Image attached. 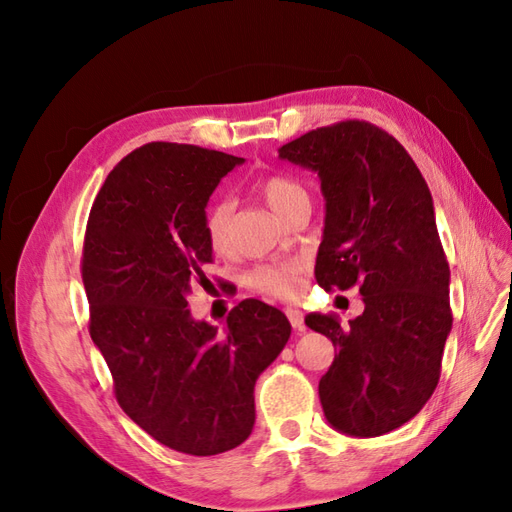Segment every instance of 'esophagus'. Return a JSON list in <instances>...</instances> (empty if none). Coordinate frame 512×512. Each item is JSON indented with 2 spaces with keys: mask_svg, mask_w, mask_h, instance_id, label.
<instances>
[{
  "mask_svg": "<svg viewBox=\"0 0 512 512\" xmlns=\"http://www.w3.org/2000/svg\"><path fill=\"white\" fill-rule=\"evenodd\" d=\"M285 313H287V319H289L291 326H294L296 330H304V315H302L300 309H291V306H289Z\"/></svg>",
  "mask_w": 512,
  "mask_h": 512,
  "instance_id": "1",
  "label": "esophagus"
}]
</instances>
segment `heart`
<instances>
[{"mask_svg": "<svg viewBox=\"0 0 512 512\" xmlns=\"http://www.w3.org/2000/svg\"><path fill=\"white\" fill-rule=\"evenodd\" d=\"M257 193L266 206L285 218L298 201L306 197L304 186L285 173H270L257 182ZM208 244L214 253H229L233 246V201L221 199L203 218ZM304 264L302 261H276V264L257 266L248 274V285L255 291L276 300H298L304 291Z\"/></svg>", "mask_w": 512, "mask_h": 512, "instance_id": "b5f03b06", "label": "heart"}]
</instances>
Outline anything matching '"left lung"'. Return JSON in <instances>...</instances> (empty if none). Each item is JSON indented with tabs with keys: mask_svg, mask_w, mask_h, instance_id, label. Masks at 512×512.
Here are the masks:
<instances>
[{
	"mask_svg": "<svg viewBox=\"0 0 512 512\" xmlns=\"http://www.w3.org/2000/svg\"><path fill=\"white\" fill-rule=\"evenodd\" d=\"M279 158L319 175L326 218L317 283L358 285L364 302L347 328L337 315L304 317L337 349L319 379L324 416L354 437L399 429L431 399L452 328L450 270L429 186L397 139L360 120L311 130L285 143Z\"/></svg>",
	"mask_w": 512,
	"mask_h": 512,
	"instance_id": "1",
	"label": "left lung"
}]
</instances>
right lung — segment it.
<instances>
[{"instance_id":"1","label":"right lung","mask_w":512,"mask_h":512,"mask_svg":"<svg viewBox=\"0 0 512 512\" xmlns=\"http://www.w3.org/2000/svg\"><path fill=\"white\" fill-rule=\"evenodd\" d=\"M242 163L197 145H143L107 175L85 229L90 334L115 399L156 442L195 457L251 435L255 382L291 334L285 313L255 298L233 306L223 332L188 309L191 289L208 283L210 195Z\"/></svg>"}]
</instances>
